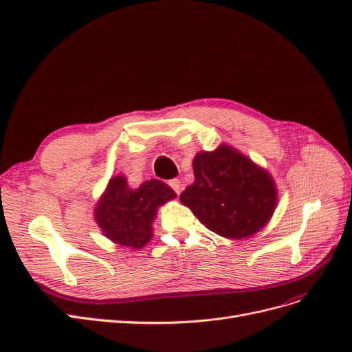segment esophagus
Wrapping results in <instances>:
<instances>
[{
  "label": "esophagus",
  "instance_id": "obj_1",
  "mask_svg": "<svg viewBox=\"0 0 352 352\" xmlns=\"http://www.w3.org/2000/svg\"><path fill=\"white\" fill-rule=\"evenodd\" d=\"M168 186L172 188L176 194H180V189H182V185H180L179 179H170L168 180Z\"/></svg>",
  "mask_w": 352,
  "mask_h": 352
}]
</instances>
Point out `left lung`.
<instances>
[{"label": "left lung", "instance_id": "left-lung-1", "mask_svg": "<svg viewBox=\"0 0 352 352\" xmlns=\"http://www.w3.org/2000/svg\"><path fill=\"white\" fill-rule=\"evenodd\" d=\"M192 166L195 180L180 201L207 229L243 239L269 221L278 194L270 175L250 158L221 145L214 153L197 154Z\"/></svg>", "mask_w": 352, "mask_h": 352}]
</instances>
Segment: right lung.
<instances>
[{
    "instance_id": "1",
    "label": "right lung",
    "mask_w": 352,
    "mask_h": 352,
    "mask_svg": "<svg viewBox=\"0 0 352 352\" xmlns=\"http://www.w3.org/2000/svg\"><path fill=\"white\" fill-rule=\"evenodd\" d=\"M162 180H146L138 189L127 186L123 176L113 177L95 210L104 235L124 247L142 248L151 239L157 207L175 198Z\"/></svg>"
}]
</instances>
